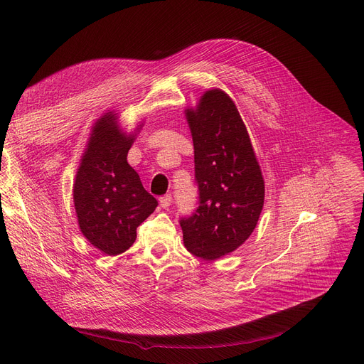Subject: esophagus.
Listing matches in <instances>:
<instances>
[{
  "label": "esophagus",
  "instance_id": "1",
  "mask_svg": "<svg viewBox=\"0 0 364 364\" xmlns=\"http://www.w3.org/2000/svg\"><path fill=\"white\" fill-rule=\"evenodd\" d=\"M171 200H173L171 194H164V196L160 197V204H161L163 209H167V207L171 204Z\"/></svg>",
  "mask_w": 364,
  "mask_h": 364
}]
</instances>
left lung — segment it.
Wrapping results in <instances>:
<instances>
[{
    "mask_svg": "<svg viewBox=\"0 0 364 364\" xmlns=\"http://www.w3.org/2000/svg\"><path fill=\"white\" fill-rule=\"evenodd\" d=\"M186 117L194 144L197 210L180 220L190 253L215 261L236 250L261 216L265 183L233 100L207 90Z\"/></svg>",
    "mask_w": 364,
    "mask_h": 364,
    "instance_id": "left-lung-1",
    "label": "left lung"
}]
</instances>
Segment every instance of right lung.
I'll list each match as a JSON object with an SVG mask.
<instances>
[{
	"label": "right lung",
	"mask_w": 364,
	"mask_h": 364,
	"mask_svg": "<svg viewBox=\"0 0 364 364\" xmlns=\"http://www.w3.org/2000/svg\"><path fill=\"white\" fill-rule=\"evenodd\" d=\"M134 136L119 129L117 114L108 112L97 119L73 184L80 232L111 256L132 246L136 228L159 204L127 161Z\"/></svg>",
	"instance_id": "1"
}]
</instances>
